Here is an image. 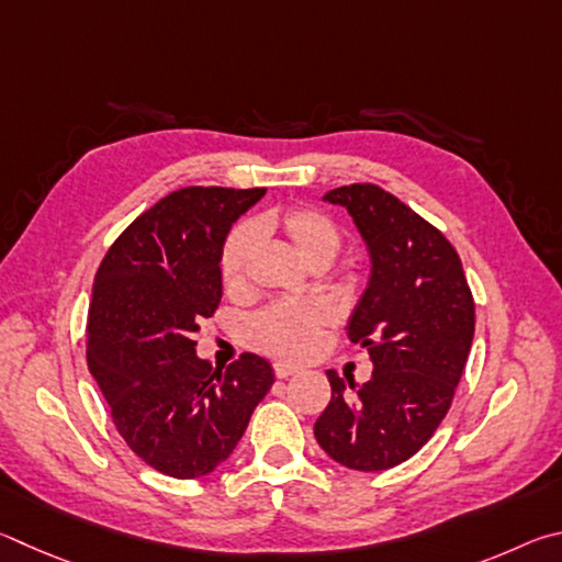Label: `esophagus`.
I'll return each instance as SVG.
<instances>
[{
	"label": "esophagus",
	"mask_w": 562,
	"mask_h": 562,
	"mask_svg": "<svg viewBox=\"0 0 562 562\" xmlns=\"http://www.w3.org/2000/svg\"><path fill=\"white\" fill-rule=\"evenodd\" d=\"M296 372H299V368L289 366V362H276V366H273V375L279 380H286L291 375H296Z\"/></svg>",
	"instance_id": "esophagus-1"
}]
</instances>
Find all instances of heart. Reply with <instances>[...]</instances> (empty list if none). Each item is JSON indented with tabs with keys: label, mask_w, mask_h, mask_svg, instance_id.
I'll return each instance as SVG.
<instances>
[{
	"label": "heart",
	"mask_w": 562,
	"mask_h": 562,
	"mask_svg": "<svg viewBox=\"0 0 562 562\" xmlns=\"http://www.w3.org/2000/svg\"><path fill=\"white\" fill-rule=\"evenodd\" d=\"M279 229L313 266H328L340 251L342 234L333 216L316 206L296 204L283 212H266L254 222H241L224 236L220 249V281L229 296L249 291L251 259L261 234ZM333 323V311L321 301L271 303L244 323L251 348L281 360H303L316 350L318 340Z\"/></svg>",
	"instance_id": "heart-1"
}]
</instances>
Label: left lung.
Returning <instances> with one entry per match:
<instances>
[{"mask_svg":"<svg viewBox=\"0 0 562 562\" xmlns=\"http://www.w3.org/2000/svg\"><path fill=\"white\" fill-rule=\"evenodd\" d=\"M366 236L372 276L348 338L370 352L372 378L346 390L328 370L330 402L316 439L356 471H385L427 445L447 417L474 340V296L454 246L380 184L330 190Z\"/></svg>","mask_w":562,"mask_h":562,"instance_id":"1","label":"left lung"}]
</instances>
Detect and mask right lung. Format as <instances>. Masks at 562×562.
Here are the masks:
<instances>
[{"mask_svg": "<svg viewBox=\"0 0 562 562\" xmlns=\"http://www.w3.org/2000/svg\"><path fill=\"white\" fill-rule=\"evenodd\" d=\"M263 187H182L117 236L98 266L86 358L117 435L147 467L200 479L229 459L273 370L241 352L226 370L194 356L222 301L220 249Z\"/></svg>", "mask_w": 562, "mask_h": 562, "instance_id": "obj_1", "label": "right lung"}]
</instances>
